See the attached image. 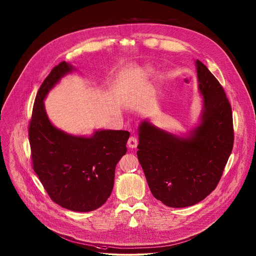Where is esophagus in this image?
I'll return each instance as SVG.
<instances>
[{
    "label": "esophagus",
    "instance_id": "esophagus-1",
    "mask_svg": "<svg viewBox=\"0 0 256 256\" xmlns=\"http://www.w3.org/2000/svg\"><path fill=\"white\" fill-rule=\"evenodd\" d=\"M127 145L129 148H136L138 146V139L135 137V136H131L129 139H128V142H127Z\"/></svg>",
    "mask_w": 256,
    "mask_h": 256
}]
</instances>
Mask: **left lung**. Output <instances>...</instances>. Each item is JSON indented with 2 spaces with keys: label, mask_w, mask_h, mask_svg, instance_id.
Returning <instances> with one entry per match:
<instances>
[{
  "label": "left lung",
  "mask_w": 256,
  "mask_h": 256,
  "mask_svg": "<svg viewBox=\"0 0 256 256\" xmlns=\"http://www.w3.org/2000/svg\"><path fill=\"white\" fill-rule=\"evenodd\" d=\"M203 94L200 125L187 138L156 128L139 127L137 156L154 198L172 208L192 206L218 185L234 146L232 112L219 80L198 59Z\"/></svg>",
  "instance_id": "obj_1"
}]
</instances>
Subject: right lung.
<instances>
[{
    "mask_svg": "<svg viewBox=\"0 0 256 256\" xmlns=\"http://www.w3.org/2000/svg\"><path fill=\"white\" fill-rule=\"evenodd\" d=\"M73 67L55 66L37 92L28 125L34 170L49 197L61 207L90 212L111 194L115 168L127 152L128 131L102 130L92 137H76L54 127L44 108L48 92Z\"/></svg>",
    "mask_w": 256,
    "mask_h": 256,
    "instance_id": "obj_1",
    "label": "right lung"
}]
</instances>
